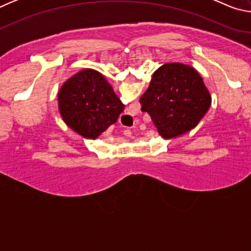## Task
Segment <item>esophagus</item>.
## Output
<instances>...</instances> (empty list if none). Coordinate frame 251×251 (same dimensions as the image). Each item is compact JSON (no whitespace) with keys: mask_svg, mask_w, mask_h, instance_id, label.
I'll use <instances>...</instances> for the list:
<instances>
[{"mask_svg":"<svg viewBox=\"0 0 251 251\" xmlns=\"http://www.w3.org/2000/svg\"><path fill=\"white\" fill-rule=\"evenodd\" d=\"M123 127H124V126H123ZM124 134L126 136H129V134H131V131L129 129H126V130H124Z\"/></svg>","mask_w":251,"mask_h":251,"instance_id":"34e87169","label":"esophagus"}]
</instances>
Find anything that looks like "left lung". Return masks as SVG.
Returning <instances> with one entry per match:
<instances>
[{
  "label": "left lung",
  "instance_id": "left-lung-1",
  "mask_svg": "<svg viewBox=\"0 0 251 251\" xmlns=\"http://www.w3.org/2000/svg\"><path fill=\"white\" fill-rule=\"evenodd\" d=\"M139 101L164 139L196 128L211 106L210 93L201 74L182 63H166L154 72Z\"/></svg>",
  "mask_w": 251,
  "mask_h": 251
}]
</instances>
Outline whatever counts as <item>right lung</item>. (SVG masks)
<instances>
[{"mask_svg": "<svg viewBox=\"0 0 251 251\" xmlns=\"http://www.w3.org/2000/svg\"><path fill=\"white\" fill-rule=\"evenodd\" d=\"M57 105L63 122L93 141L116 123L125 108L105 76L92 69L77 72L62 85Z\"/></svg>", "mask_w": 251, "mask_h": 251, "instance_id": "obj_1", "label": "right lung"}]
</instances>
